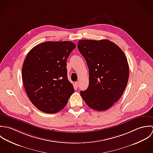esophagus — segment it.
Here are the masks:
<instances>
[{
  "instance_id": "34e87169",
  "label": "esophagus",
  "mask_w": 153,
  "mask_h": 153,
  "mask_svg": "<svg viewBox=\"0 0 153 153\" xmlns=\"http://www.w3.org/2000/svg\"><path fill=\"white\" fill-rule=\"evenodd\" d=\"M75 85H76V87H78V86H79V82H76L75 83Z\"/></svg>"
}]
</instances>
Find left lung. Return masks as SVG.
Wrapping results in <instances>:
<instances>
[{"label": "left lung", "mask_w": 153, "mask_h": 153, "mask_svg": "<svg viewBox=\"0 0 153 153\" xmlns=\"http://www.w3.org/2000/svg\"><path fill=\"white\" fill-rule=\"evenodd\" d=\"M77 47L89 71V86L80 95L91 108L106 111L120 99L127 85V59L117 45L108 39L80 40Z\"/></svg>", "instance_id": "8db88e82"}]
</instances>
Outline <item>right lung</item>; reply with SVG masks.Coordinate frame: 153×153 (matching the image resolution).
Masks as SVG:
<instances>
[{
  "instance_id": "right-lung-1",
  "label": "right lung",
  "mask_w": 153,
  "mask_h": 153,
  "mask_svg": "<svg viewBox=\"0 0 153 153\" xmlns=\"http://www.w3.org/2000/svg\"><path fill=\"white\" fill-rule=\"evenodd\" d=\"M76 47L71 41H46L28 53L22 66V81L30 100L39 111L59 112L74 92L67 78L66 61Z\"/></svg>"
}]
</instances>
